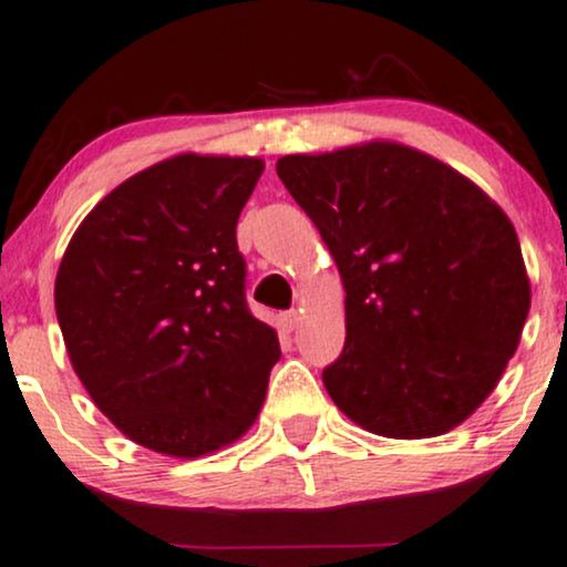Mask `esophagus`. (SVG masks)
<instances>
[{
  "mask_svg": "<svg viewBox=\"0 0 567 567\" xmlns=\"http://www.w3.org/2000/svg\"><path fill=\"white\" fill-rule=\"evenodd\" d=\"M298 322H301V311H298V309H290V311L282 313L285 330H296Z\"/></svg>",
  "mask_w": 567,
  "mask_h": 567,
  "instance_id": "34e87169",
  "label": "esophagus"
}]
</instances>
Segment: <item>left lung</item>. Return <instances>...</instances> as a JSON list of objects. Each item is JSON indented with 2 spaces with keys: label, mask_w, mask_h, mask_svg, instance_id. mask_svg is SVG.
Wrapping results in <instances>:
<instances>
[{
  "label": "left lung",
  "mask_w": 567,
  "mask_h": 567,
  "mask_svg": "<svg viewBox=\"0 0 567 567\" xmlns=\"http://www.w3.org/2000/svg\"><path fill=\"white\" fill-rule=\"evenodd\" d=\"M277 174L343 277L346 346L322 372L340 412L388 439L467 420L530 309L504 210L446 163L393 142L285 155Z\"/></svg>",
  "instance_id": "1"
}]
</instances>
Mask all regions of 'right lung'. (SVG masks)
<instances>
[{"label":"right lung","mask_w":567,"mask_h":567,"mask_svg":"<svg viewBox=\"0 0 567 567\" xmlns=\"http://www.w3.org/2000/svg\"><path fill=\"white\" fill-rule=\"evenodd\" d=\"M264 163L176 155L102 197L54 311L94 404L140 446L200 456L254 425L279 340L245 298L237 218Z\"/></svg>","instance_id":"obj_1"}]
</instances>
